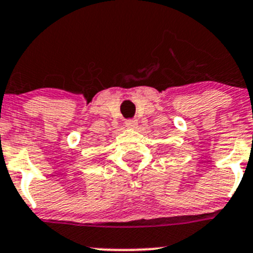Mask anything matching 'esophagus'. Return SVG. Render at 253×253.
<instances>
[{
	"mask_svg": "<svg viewBox=\"0 0 253 253\" xmlns=\"http://www.w3.org/2000/svg\"><path fill=\"white\" fill-rule=\"evenodd\" d=\"M125 124H126V127H128V128H136L137 125H138V121L134 119H131V120H127Z\"/></svg>",
	"mask_w": 253,
	"mask_h": 253,
	"instance_id": "obj_1",
	"label": "esophagus"
}]
</instances>
